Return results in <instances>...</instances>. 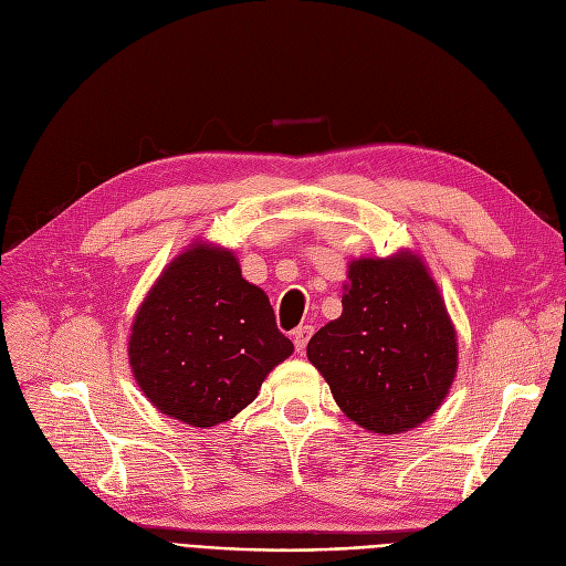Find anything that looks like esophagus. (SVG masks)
<instances>
[{"instance_id":"34e87169","label":"esophagus","mask_w":566,"mask_h":566,"mask_svg":"<svg viewBox=\"0 0 566 566\" xmlns=\"http://www.w3.org/2000/svg\"><path fill=\"white\" fill-rule=\"evenodd\" d=\"M312 333H314V328H312L310 324L298 326L296 331H293V344H296V352H301V354L305 352V347H307V342H310Z\"/></svg>"}]
</instances>
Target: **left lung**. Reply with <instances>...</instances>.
<instances>
[{
	"label": "left lung",
	"instance_id": "left-lung-1",
	"mask_svg": "<svg viewBox=\"0 0 566 566\" xmlns=\"http://www.w3.org/2000/svg\"><path fill=\"white\" fill-rule=\"evenodd\" d=\"M307 358L352 421L396 434L423 423L447 398L458 344L426 265L398 254L349 265L342 316L312 335Z\"/></svg>",
	"mask_w": 566,
	"mask_h": 566
}]
</instances>
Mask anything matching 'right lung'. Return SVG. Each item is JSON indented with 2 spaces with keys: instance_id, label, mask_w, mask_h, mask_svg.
I'll list each match as a JSON object with an SVG mask.
<instances>
[{
  "instance_id": "add662e5",
  "label": "right lung",
  "mask_w": 566,
  "mask_h": 566,
  "mask_svg": "<svg viewBox=\"0 0 566 566\" xmlns=\"http://www.w3.org/2000/svg\"><path fill=\"white\" fill-rule=\"evenodd\" d=\"M293 344L235 256L196 244L157 280L129 339L138 386L166 416L210 428L248 407Z\"/></svg>"
}]
</instances>
